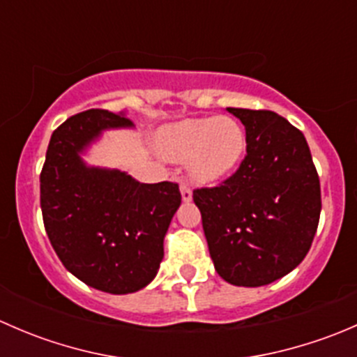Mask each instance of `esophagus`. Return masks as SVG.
I'll return each mask as SVG.
<instances>
[{"mask_svg":"<svg viewBox=\"0 0 357 357\" xmlns=\"http://www.w3.org/2000/svg\"><path fill=\"white\" fill-rule=\"evenodd\" d=\"M179 190H181V197L185 202H190L192 200V188H190L186 183H181V186H179Z\"/></svg>","mask_w":357,"mask_h":357,"instance_id":"1","label":"esophagus"}]
</instances>
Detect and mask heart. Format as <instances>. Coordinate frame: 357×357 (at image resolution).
<instances>
[{"instance_id": "obj_1", "label": "heart", "mask_w": 357, "mask_h": 357, "mask_svg": "<svg viewBox=\"0 0 357 357\" xmlns=\"http://www.w3.org/2000/svg\"><path fill=\"white\" fill-rule=\"evenodd\" d=\"M245 131L236 119H185L160 135V152L174 162L188 160L190 174L200 183H212L229 174L245 153Z\"/></svg>"}]
</instances>
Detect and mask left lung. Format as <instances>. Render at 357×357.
<instances>
[{
    "mask_svg": "<svg viewBox=\"0 0 357 357\" xmlns=\"http://www.w3.org/2000/svg\"><path fill=\"white\" fill-rule=\"evenodd\" d=\"M245 126L247 153L229 178L193 190L215 271L262 287L297 268L321 212L319 176L301 129L271 110L228 109Z\"/></svg>",
    "mask_w": 357,
    "mask_h": 357,
    "instance_id": "left-lung-1",
    "label": "left lung"
}]
</instances>
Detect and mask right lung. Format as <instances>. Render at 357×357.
Masks as SVG:
<instances>
[{"label": "right lung", "instance_id": "add662e5", "mask_svg": "<svg viewBox=\"0 0 357 357\" xmlns=\"http://www.w3.org/2000/svg\"><path fill=\"white\" fill-rule=\"evenodd\" d=\"M122 126H131L124 112L68 117L53 131L39 176L43 222L56 255L75 278L109 294H131L155 278L181 204L178 183L145 185L82 164L79 152L93 138Z\"/></svg>", "mask_w": 357, "mask_h": 357}]
</instances>
